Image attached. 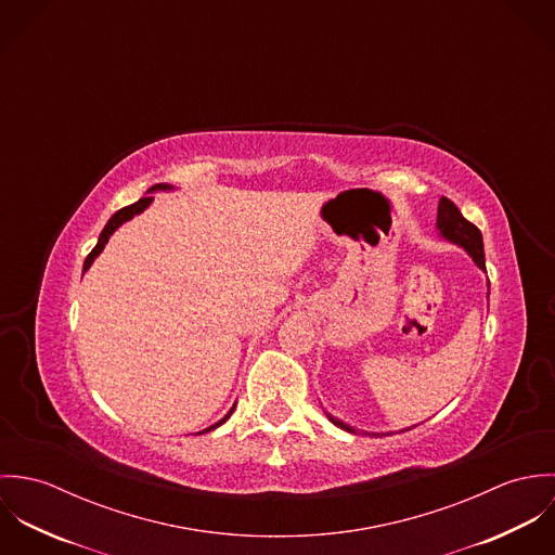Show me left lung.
Wrapping results in <instances>:
<instances>
[{
  "mask_svg": "<svg viewBox=\"0 0 555 555\" xmlns=\"http://www.w3.org/2000/svg\"><path fill=\"white\" fill-rule=\"evenodd\" d=\"M436 229H438L440 238H444V241H449V243L462 247V249L475 260L476 267H478L480 271H485V247H482V235H480V231L476 229L473 222H468V220L462 216V211H460L449 198H444V196H442L440 203H438ZM487 299H489V293H487ZM324 414H326V418H328L335 427H339V429H344V431H348V434H359V429H354L352 425L344 423L341 418H337V416H333V414H328V412H324ZM408 429H412V427H405V429H399V431H408ZM361 434L380 436V434H376V431H363V429H361ZM391 434H396V431H387V436H391ZM383 436H385V434H383Z\"/></svg>",
  "mask_w": 555,
  "mask_h": 555,
  "instance_id": "obj_1",
  "label": "left lung"
}]
</instances>
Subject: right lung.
I'll list each match as a JSON object with an SVG mask.
<instances>
[{"label": "right lung", "mask_w": 555, "mask_h": 555, "mask_svg": "<svg viewBox=\"0 0 555 555\" xmlns=\"http://www.w3.org/2000/svg\"><path fill=\"white\" fill-rule=\"evenodd\" d=\"M175 188L170 185V183H158V185H154V188H150L147 190V196H143L141 201H137L134 205H130V207H124V209H119L117 214H113L111 216V220L106 222V227H104V231L100 233V237H98V243H95V247L89 251V256L85 258V264H82V273L93 264V260L100 256V251L104 249V245L108 243V238L111 235L121 227V224H126V222H130L134 216H139V214H143L152 203H154V196L152 194H156V192H172ZM235 405H237V401L233 403V408L218 421V423H214V425H209L207 429H203V431H198V434H207V431H214V429H218L222 423H227L229 418H231V414H233V410H235Z\"/></svg>", "instance_id": "obj_1"}]
</instances>
